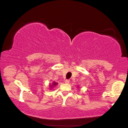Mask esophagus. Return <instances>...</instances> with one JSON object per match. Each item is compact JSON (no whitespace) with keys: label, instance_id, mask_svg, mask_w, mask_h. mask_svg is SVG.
<instances>
[{"label":"esophagus","instance_id":"esophagus-1","mask_svg":"<svg viewBox=\"0 0 128 128\" xmlns=\"http://www.w3.org/2000/svg\"><path fill=\"white\" fill-rule=\"evenodd\" d=\"M69 82H70V80H65V83H67V84H69Z\"/></svg>","mask_w":128,"mask_h":128}]
</instances>
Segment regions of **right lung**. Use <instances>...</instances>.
I'll return each mask as SVG.
<instances>
[{"instance_id":"obj_1","label":"right lung","mask_w":128,"mask_h":128,"mask_svg":"<svg viewBox=\"0 0 128 128\" xmlns=\"http://www.w3.org/2000/svg\"><path fill=\"white\" fill-rule=\"evenodd\" d=\"M56 84H57V83H56L55 82L53 83V86H56Z\"/></svg>"}]
</instances>
